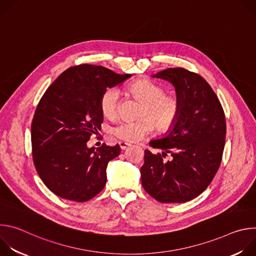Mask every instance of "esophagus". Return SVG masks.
<instances>
[{"label":"esophagus","mask_w":256,"mask_h":256,"mask_svg":"<svg viewBox=\"0 0 256 256\" xmlns=\"http://www.w3.org/2000/svg\"><path fill=\"white\" fill-rule=\"evenodd\" d=\"M118 144H120V147L122 150H124V149H126L128 147H130V144L126 142H120Z\"/></svg>","instance_id":"esophagus-1"}]
</instances>
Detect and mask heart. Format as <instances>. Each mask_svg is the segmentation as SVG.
I'll list each match as a JSON object with an SVG mask.
<instances>
[{"label":"heart","instance_id":"obj_1","mask_svg":"<svg viewBox=\"0 0 256 256\" xmlns=\"http://www.w3.org/2000/svg\"><path fill=\"white\" fill-rule=\"evenodd\" d=\"M130 94L144 103L142 116L138 120H124L112 128V134L124 142H136L151 134L156 128L165 132L170 130L181 114L180 99L171 94H165V89L159 84L140 79L128 87ZM100 109L104 116L116 118L120 114V93L116 87L107 88L100 97Z\"/></svg>","mask_w":256,"mask_h":256}]
</instances>
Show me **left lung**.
<instances>
[{
  "label": "left lung",
  "mask_w": 256,
  "mask_h": 256,
  "mask_svg": "<svg viewBox=\"0 0 256 256\" xmlns=\"http://www.w3.org/2000/svg\"><path fill=\"white\" fill-rule=\"evenodd\" d=\"M154 78L170 82L181 101L176 124L150 146L162 154L144 150L142 186L160 202H186L198 196L220 167L226 138L223 107L208 83L184 68H169ZM170 154L172 160L164 162Z\"/></svg>",
  "instance_id": "obj_1"
}]
</instances>
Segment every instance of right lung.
I'll return each instance as SVG.
<instances>
[{
	"label": "right lung",
	"mask_w": 256,
	"mask_h": 256,
	"mask_svg": "<svg viewBox=\"0 0 256 256\" xmlns=\"http://www.w3.org/2000/svg\"><path fill=\"white\" fill-rule=\"evenodd\" d=\"M130 77L101 66L79 64L62 72L42 97L31 124L32 156L56 196L83 202L104 188L107 164L120 147L88 148L87 142L101 128L102 93Z\"/></svg>",
	"instance_id": "right-lung-1"
}]
</instances>
